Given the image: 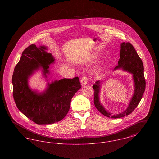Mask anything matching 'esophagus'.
Masks as SVG:
<instances>
[{
  "instance_id": "obj_1",
  "label": "esophagus",
  "mask_w": 159,
  "mask_h": 159,
  "mask_svg": "<svg viewBox=\"0 0 159 159\" xmlns=\"http://www.w3.org/2000/svg\"><path fill=\"white\" fill-rule=\"evenodd\" d=\"M88 76L87 75H84L82 77V78L81 79V80H80V82L82 85H85L86 84L88 83Z\"/></svg>"
}]
</instances>
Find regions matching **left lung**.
I'll return each mask as SVG.
<instances>
[{
  "instance_id": "8db88e82",
  "label": "left lung",
  "mask_w": 159,
  "mask_h": 159,
  "mask_svg": "<svg viewBox=\"0 0 159 159\" xmlns=\"http://www.w3.org/2000/svg\"><path fill=\"white\" fill-rule=\"evenodd\" d=\"M119 64L114 70L122 68L133 74L135 82V92L131 99L128 108L123 113L111 116V114L106 111L104 108L100 104L99 101V91L100 89L99 81H97L93 86L94 91V104L97 110L106 117L113 119L121 118L132 113L139 104L145 90V79L144 77V66L143 61L136 52L134 47L130 43L123 42L121 45Z\"/></svg>"
}]
</instances>
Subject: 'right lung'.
Here are the masks:
<instances>
[{"mask_svg":"<svg viewBox=\"0 0 159 159\" xmlns=\"http://www.w3.org/2000/svg\"><path fill=\"white\" fill-rule=\"evenodd\" d=\"M45 46L30 45L22 53L12 75L13 97L18 110L38 125L52 124L61 120L70 109L71 99L81 88L78 77L62 79L49 84L47 90L38 94L28 86V78L40 67L46 76L49 65L54 62Z\"/></svg>","mask_w":159,"mask_h":159,"instance_id":"right-lung-1","label":"right lung"}]
</instances>
